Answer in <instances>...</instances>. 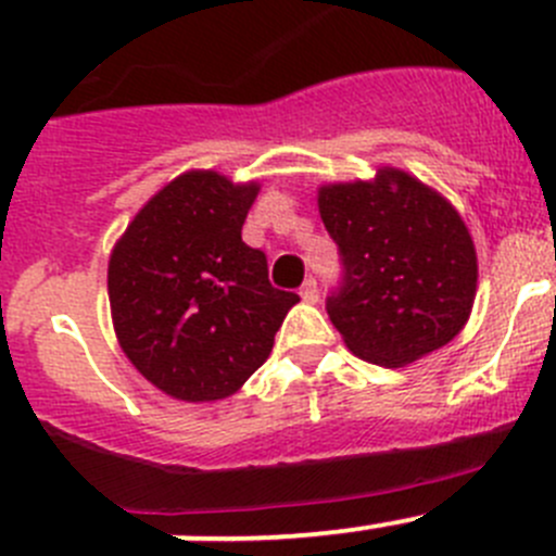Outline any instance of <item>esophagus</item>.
<instances>
[{
  "label": "esophagus",
  "mask_w": 556,
  "mask_h": 556,
  "mask_svg": "<svg viewBox=\"0 0 556 556\" xmlns=\"http://www.w3.org/2000/svg\"><path fill=\"white\" fill-rule=\"evenodd\" d=\"M301 299L306 301V304H315L317 299H320V290H317V279L309 277L304 285H301Z\"/></svg>",
  "instance_id": "obj_1"
}]
</instances>
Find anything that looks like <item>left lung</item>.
<instances>
[{"mask_svg":"<svg viewBox=\"0 0 556 556\" xmlns=\"http://www.w3.org/2000/svg\"><path fill=\"white\" fill-rule=\"evenodd\" d=\"M317 203L342 263L326 312L358 358L413 364L462 331L478 261L445 198L386 168L375 181L323 187Z\"/></svg>","mask_w":556,"mask_h":556,"instance_id":"1","label":"left lung"}]
</instances>
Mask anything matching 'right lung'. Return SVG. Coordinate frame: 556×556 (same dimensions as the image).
<instances>
[{"label": "right lung", "instance_id": "add662e5", "mask_svg": "<svg viewBox=\"0 0 556 556\" xmlns=\"http://www.w3.org/2000/svg\"><path fill=\"white\" fill-rule=\"evenodd\" d=\"M257 185L192 170L160 190L108 263L116 337L149 382L214 402L268 358L299 295L268 282L266 252L241 241Z\"/></svg>", "mask_w": 556, "mask_h": 556}]
</instances>
